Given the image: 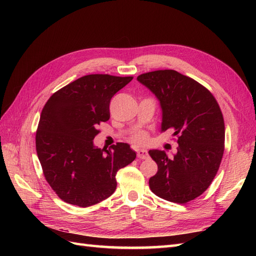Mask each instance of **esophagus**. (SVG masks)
Here are the masks:
<instances>
[{"label":"esophagus","mask_w":256,"mask_h":256,"mask_svg":"<svg viewBox=\"0 0 256 256\" xmlns=\"http://www.w3.org/2000/svg\"><path fill=\"white\" fill-rule=\"evenodd\" d=\"M136 156L140 159H147L150 157V154H148V152H147L146 150H138Z\"/></svg>","instance_id":"34e87169"}]
</instances>
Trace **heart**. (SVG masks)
Segmentation results:
<instances>
[{"label": "heart", "mask_w": 256, "mask_h": 256, "mask_svg": "<svg viewBox=\"0 0 256 256\" xmlns=\"http://www.w3.org/2000/svg\"><path fill=\"white\" fill-rule=\"evenodd\" d=\"M145 138H146V136H145L144 134H136L134 136V142H136V143H142V142L145 141Z\"/></svg>", "instance_id": "obj_1"}]
</instances>
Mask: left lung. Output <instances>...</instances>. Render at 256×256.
<instances>
[{"mask_svg": "<svg viewBox=\"0 0 256 256\" xmlns=\"http://www.w3.org/2000/svg\"><path fill=\"white\" fill-rule=\"evenodd\" d=\"M136 80L158 99L161 132L174 129L178 143L173 157L150 150L158 166L150 188L170 202L187 203L209 187L221 164L226 129L219 104L203 85L175 70L147 72Z\"/></svg>", "mask_w": 256, "mask_h": 256, "instance_id": "left-lung-1", "label": "left lung"}]
</instances>
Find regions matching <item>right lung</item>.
Here are the masks:
<instances>
[{
    "label": "right lung",
    "instance_id": "right-lung-1",
    "mask_svg": "<svg viewBox=\"0 0 256 256\" xmlns=\"http://www.w3.org/2000/svg\"><path fill=\"white\" fill-rule=\"evenodd\" d=\"M132 76L88 74L49 98L36 132L37 156L50 187L64 202L95 205L113 194L120 168L136 154L127 143L98 148L97 126L110 118V100Z\"/></svg>",
    "mask_w": 256,
    "mask_h": 256
}]
</instances>
